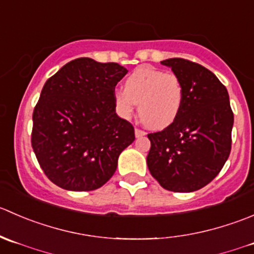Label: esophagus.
<instances>
[{
  "label": "esophagus",
  "mask_w": 254,
  "mask_h": 254,
  "mask_svg": "<svg viewBox=\"0 0 254 254\" xmlns=\"http://www.w3.org/2000/svg\"><path fill=\"white\" fill-rule=\"evenodd\" d=\"M134 134H135V138H140L143 137V135H145V132L142 129H138V128H135L134 129Z\"/></svg>",
  "instance_id": "1"
}]
</instances>
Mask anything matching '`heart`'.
Segmentation results:
<instances>
[{"instance_id":"obj_1","label":"heart","mask_w":254,"mask_h":254,"mask_svg":"<svg viewBox=\"0 0 254 254\" xmlns=\"http://www.w3.org/2000/svg\"><path fill=\"white\" fill-rule=\"evenodd\" d=\"M183 97L182 80L177 75L149 65L133 70L125 81V90L114 92L116 111L122 119H130L139 103V119L152 129H164L174 124Z\"/></svg>"}]
</instances>
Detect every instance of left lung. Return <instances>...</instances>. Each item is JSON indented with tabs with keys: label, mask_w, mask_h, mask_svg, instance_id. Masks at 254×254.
I'll return each mask as SVG.
<instances>
[{
	"label": "left lung",
	"mask_w": 254,
	"mask_h": 254,
	"mask_svg": "<svg viewBox=\"0 0 254 254\" xmlns=\"http://www.w3.org/2000/svg\"><path fill=\"white\" fill-rule=\"evenodd\" d=\"M160 64L182 80L184 97L174 124L148 134V169L169 191H196L215 179L230 155V97L216 75L200 64L182 58Z\"/></svg>",
	"instance_id": "obj_1"
}]
</instances>
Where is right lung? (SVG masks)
Returning a JSON list of instances; mask_svg holds the SVG:
<instances>
[{"label": "right lung", "instance_id": "add662e5", "mask_svg": "<svg viewBox=\"0 0 254 254\" xmlns=\"http://www.w3.org/2000/svg\"><path fill=\"white\" fill-rule=\"evenodd\" d=\"M128 70L117 63L77 58L47 80L33 111V147L50 182L70 191L101 188L134 128L116 114L114 92Z\"/></svg>", "mask_w": 254, "mask_h": 254}]
</instances>
